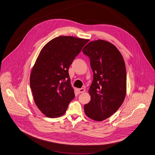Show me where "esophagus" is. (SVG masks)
<instances>
[{"label": "esophagus", "instance_id": "obj_1", "mask_svg": "<svg viewBox=\"0 0 155 155\" xmlns=\"http://www.w3.org/2000/svg\"><path fill=\"white\" fill-rule=\"evenodd\" d=\"M85 91V90L84 88H79L78 89V91H79L80 93H83Z\"/></svg>", "mask_w": 155, "mask_h": 155}]
</instances>
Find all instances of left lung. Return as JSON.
<instances>
[{
    "label": "left lung",
    "instance_id": "1",
    "mask_svg": "<svg viewBox=\"0 0 155 155\" xmlns=\"http://www.w3.org/2000/svg\"><path fill=\"white\" fill-rule=\"evenodd\" d=\"M93 72L88 90L90 101L84 105L87 116L103 121L112 116L121 106L126 93V70L118 49L109 42L97 40L83 49Z\"/></svg>",
    "mask_w": 155,
    "mask_h": 155
}]
</instances>
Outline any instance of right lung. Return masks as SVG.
I'll list each match as a JSON object with an SVG mask.
<instances>
[{
    "instance_id": "obj_1",
    "label": "right lung",
    "mask_w": 155,
    "mask_h": 155,
    "mask_svg": "<svg viewBox=\"0 0 155 155\" xmlns=\"http://www.w3.org/2000/svg\"><path fill=\"white\" fill-rule=\"evenodd\" d=\"M88 39L61 36L41 51L30 76L36 106L47 117L62 116L75 97L68 69Z\"/></svg>"
}]
</instances>
